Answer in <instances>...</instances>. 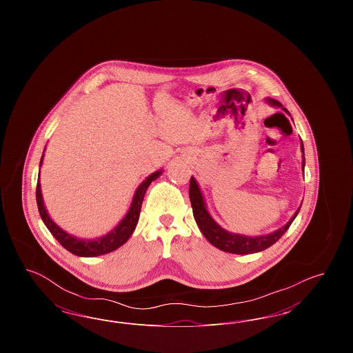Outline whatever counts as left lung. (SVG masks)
Segmentation results:
<instances>
[{"mask_svg": "<svg viewBox=\"0 0 353 353\" xmlns=\"http://www.w3.org/2000/svg\"><path fill=\"white\" fill-rule=\"evenodd\" d=\"M270 104L272 105H278L281 107L282 104L279 101H274V99H268ZM287 111L285 108H283ZM302 152L304 154V148ZM303 170H304V157H303ZM189 199L192 202V209H193V216L194 219L201 230L203 236L219 250L226 252H232V254H252V252H262L265 249L270 248L271 245H274L282 235L285 234L287 229L290 228V225L292 223V221L298 216L301 208L295 212V214L291 217V219L285 223V226H282L281 229L275 230L274 233H270L266 235H258V236H248V235L234 234V233H229L228 230H225L223 228H221L219 223L212 219V216L209 214L206 205L202 197L201 190L199 188L197 181L194 180V177L190 179V184H189Z\"/></svg>", "mask_w": 353, "mask_h": 353, "instance_id": "8db88e82", "label": "left lung"}]
</instances>
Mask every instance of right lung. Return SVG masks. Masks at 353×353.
I'll return each instance as SVG.
<instances>
[{"mask_svg":"<svg viewBox=\"0 0 353 353\" xmlns=\"http://www.w3.org/2000/svg\"><path fill=\"white\" fill-rule=\"evenodd\" d=\"M42 160H43V154H42V159H41V164H42ZM161 173H163V170H157V172L152 173L151 176H148L141 184L139 185V188L134 192L131 208H130L128 213L125 214V217L119 222V225L115 229H112L110 233L99 236V238H95V239L78 238L75 235L68 234L63 229H61L48 214V210L45 208L43 200H42L41 184H39V180H38L37 189H35V197H37L39 216L43 221V223L46 225V228L50 230L51 234L55 236V239L66 250L78 255V256H98V255H103V254H107V252H114L121 245H124L128 241V238L134 233L136 223H137L139 216H140V209H141V203L144 200V194H145V192H147V189H148V186H150L152 181H154Z\"/></svg>","mask_w":353,"mask_h":353,"instance_id":"1","label":"right lung"}]
</instances>
